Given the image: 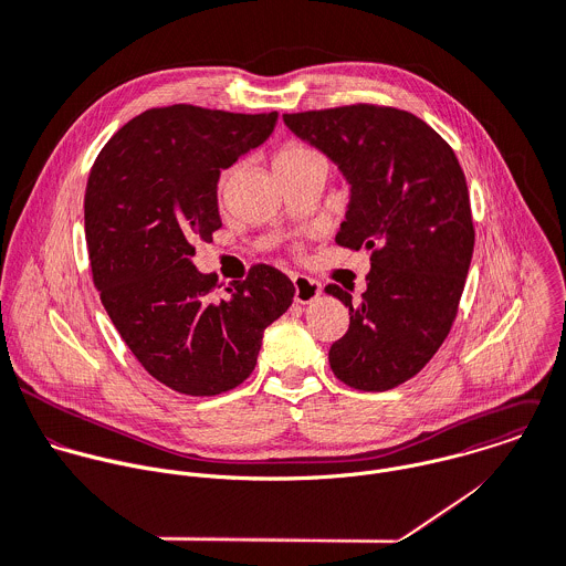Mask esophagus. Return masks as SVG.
Wrapping results in <instances>:
<instances>
[{
	"label": "esophagus",
	"instance_id": "obj_1",
	"mask_svg": "<svg viewBox=\"0 0 566 566\" xmlns=\"http://www.w3.org/2000/svg\"><path fill=\"white\" fill-rule=\"evenodd\" d=\"M291 280H293V286H295V302L311 304L313 300L319 297V293H322L319 282H315V280H311L306 275H293Z\"/></svg>",
	"mask_w": 566,
	"mask_h": 566
}]
</instances>
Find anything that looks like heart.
<instances>
[{
    "label": "heart",
    "mask_w": 566,
    "mask_h": 566,
    "mask_svg": "<svg viewBox=\"0 0 566 566\" xmlns=\"http://www.w3.org/2000/svg\"><path fill=\"white\" fill-rule=\"evenodd\" d=\"M308 160H322V156L315 149H311L302 143H286L277 149V154L273 158V167L275 169L295 167V165H302V163H308ZM224 182H227V174H222V178H220V191L224 189Z\"/></svg>",
    "instance_id": "heart-1"
}]
</instances>
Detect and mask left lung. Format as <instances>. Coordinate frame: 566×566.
I'll list each match as a JSON object with an SVG mask.
<instances>
[{
    "instance_id": "8db88e82",
    "label": "left lung",
    "mask_w": 566,
    "mask_h": 566,
    "mask_svg": "<svg viewBox=\"0 0 566 566\" xmlns=\"http://www.w3.org/2000/svg\"><path fill=\"white\" fill-rule=\"evenodd\" d=\"M284 123L350 185L335 242L370 253L357 304L326 286L350 311L331 368L355 390L397 388L434 357L459 311L474 253L465 174L454 149L406 109L357 103L284 114Z\"/></svg>"
}]
</instances>
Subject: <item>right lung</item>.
Returning a JSON list of instances; mask_svg holds the SVG:
<instances>
[{
	"label": "right lung",
	"mask_w": 566,
	"mask_h": 566,
	"mask_svg": "<svg viewBox=\"0 0 566 566\" xmlns=\"http://www.w3.org/2000/svg\"><path fill=\"white\" fill-rule=\"evenodd\" d=\"M277 112L154 107L125 123L96 156L85 187V242L94 286L140 366L167 388L213 397L255 368L262 335L293 302L269 264L231 282L200 273L196 240L222 227L220 169L262 145Z\"/></svg>",
	"instance_id": "1"
}]
</instances>
